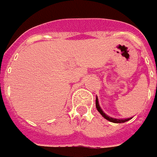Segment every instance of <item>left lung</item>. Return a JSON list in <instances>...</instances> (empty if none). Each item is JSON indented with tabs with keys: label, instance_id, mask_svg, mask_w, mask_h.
I'll return each mask as SVG.
<instances>
[{
	"label": "left lung",
	"instance_id": "left-lung-1",
	"mask_svg": "<svg viewBox=\"0 0 157 157\" xmlns=\"http://www.w3.org/2000/svg\"><path fill=\"white\" fill-rule=\"evenodd\" d=\"M96 107H97V109H98V111L100 114L106 119L107 120H109V121H111V122H113V123H124V122H126V121H128L130 119H113V118H111V117H109V116H107L105 113H104L103 111H102V109L100 108V106H99L98 104V97H97V98H96Z\"/></svg>",
	"mask_w": 157,
	"mask_h": 157
}]
</instances>
